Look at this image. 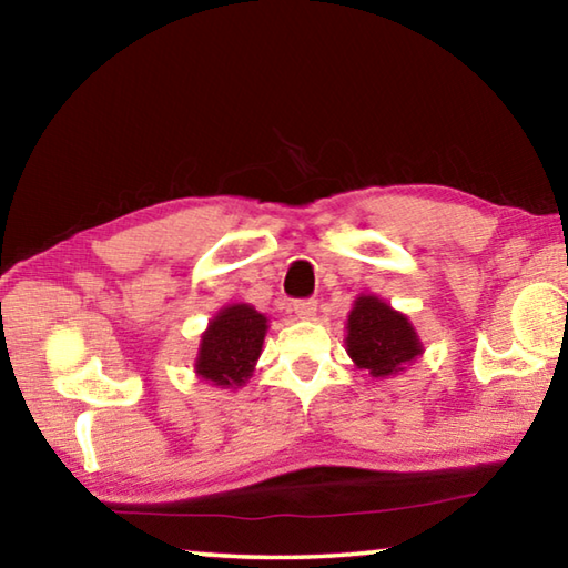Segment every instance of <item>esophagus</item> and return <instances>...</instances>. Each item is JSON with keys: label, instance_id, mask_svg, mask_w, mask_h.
<instances>
[{"label": "esophagus", "instance_id": "esophagus-1", "mask_svg": "<svg viewBox=\"0 0 568 568\" xmlns=\"http://www.w3.org/2000/svg\"><path fill=\"white\" fill-rule=\"evenodd\" d=\"M293 311H295L297 318L311 321L313 315L318 313V303H315V301H295V303H293Z\"/></svg>", "mask_w": 568, "mask_h": 568}]
</instances>
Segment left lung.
<instances>
[{"instance_id": "left-lung-1", "label": "left lung", "mask_w": 568, "mask_h": 568, "mask_svg": "<svg viewBox=\"0 0 568 568\" xmlns=\"http://www.w3.org/2000/svg\"><path fill=\"white\" fill-rule=\"evenodd\" d=\"M345 333V351L355 368L368 371L376 381L398 376L423 355V343L408 315L378 295L355 297Z\"/></svg>"}]
</instances>
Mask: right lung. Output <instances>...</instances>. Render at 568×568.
Masks as SVG:
<instances>
[{
	"instance_id": "obj_1",
	"label": "right lung",
	"mask_w": 568,
	"mask_h": 568,
	"mask_svg": "<svg viewBox=\"0 0 568 568\" xmlns=\"http://www.w3.org/2000/svg\"><path fill=\"white\" fill-rule=\"evenodd\" d=\"M267 318L247 303L220 307L200 335L195 376L217 388H243L263 353Z\"/></svg>"
}]
</instances>
